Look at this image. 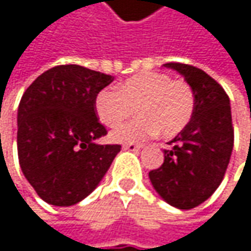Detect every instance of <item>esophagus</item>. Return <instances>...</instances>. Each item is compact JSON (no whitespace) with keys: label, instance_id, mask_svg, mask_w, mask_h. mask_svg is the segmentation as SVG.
Wrapping results in <instances>:
<instances>
[{"label":"esophagus","instance_id":"obj_1","mask_svg":"<svg viewBox=\"0 0 251 251\" xmlns=\"http://www.w3.org/2000/svg\"><path fill=\"white\" fill-rule=\"evenodd\" d=\"M142 145L141 144H133V142H127V144H124V150H130V151H138L141 150Z\"/></svg>","mask_w":251,"mask_h":251}]
</instances>
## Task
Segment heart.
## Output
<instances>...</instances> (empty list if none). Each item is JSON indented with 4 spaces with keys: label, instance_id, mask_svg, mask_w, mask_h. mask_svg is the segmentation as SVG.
<instances>
[{
    "label": "heart",
    "instance_id": "heart-1",
    "mask_svg": "<svg viewBox=\"0 0 251 251\" xmlns=\"http://www.w3.org/2000/svg\"><path fill=\"white\" fill-rule=\"evenodd\" d=\"M96 113L107 127L126 121L133 109L139 115L112 133L115 142H136L160 132L173 138L190 122L195 94L183 79L164 73H142L130 76L113 90H101L96 97Z\"/></svg>",
    "mask_w": 251,
    "mask_h": 251
}]
</instances>
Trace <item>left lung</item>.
<instances>
[{"instance_id":"8db88e82","label":"left lung","mask_w":251,"mask_h":251,"mask_svg":"<svg viewBox=\"0 0 251 251\" xmlns=\"http://www.w3.org/2000/svg\"><path fill=\"white\" fill-rule=\"evenodd\" d=\"M184 76L195 94V110L187 126L169 142L161 167L150 172L158 195L178 209L203 203L221 184L234 145L229 99L205 71L180 62H167Z\"/></svg>"}]
</instances>
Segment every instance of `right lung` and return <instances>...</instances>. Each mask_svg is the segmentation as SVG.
<instances>
[{"label": "right lung", "instance_id": "1", "mask_svg": "<svg viewBox=\"0 0 251 251\" xmlns=\"http://www.w3.org/2000/svg\"><path fill=\"white\" fill-rule=\"evenodd\" d=\"M112 75L81 65H58L25 91L17 115L19 163L36 193L55 206L88 196L109 170L121 145H99L107 133L96 97Z\"/></svg>", "mask_w": 251, "mask_h": 251}]
</instances>
